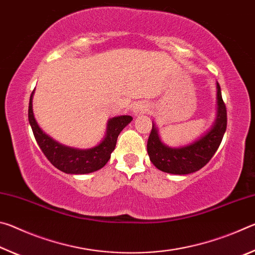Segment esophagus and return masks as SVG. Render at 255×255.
<instances>
[{
    "mask_svg": "<svg viewBox=\"0 0 255 255\" xmlns=\"http://www.w3.org/2000/svg\"><path fill=\"white\" fill-rule=\"evenodd\" d=\"M143 108H145V107H144V106H139V107H137L136 109H135V111H136V112H138V111H139V109H141V110H145V109H143Z\"/></svg>",
    "mask_w": 255,
    "mask_h": 255,
    "instance_id": "34e87169",
    "label": "esophagus"
}]
</instances>
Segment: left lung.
I'll return each mask as SVG.
<instances>
[{
	"label": "left lung",
	"mask_w": 255,
	"mask_h": 255,
	"mask_svg": "<svg viewBox=\"0 0 255 255\" xmlns=\"http://www.w3.org/2000/svg\"><path fill=\"white\" fill-rule=\"evenodd\" d=\"M217 117L208 132L193 143L182 147L172 148L159 139L157 128L152 126L147 153L149 159L158 170L171 174H190L204 167L214 156L222 143L227 127V111L223 101L221 86L217 83Z\"/></svg>",
	"instance_id": "obj_1"
}]
</instances>
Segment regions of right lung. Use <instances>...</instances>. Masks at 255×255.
I'll return each mask as SVG.
<instances>
[{
    "label": "right lung",
    "instance_id": "obj_1",
    "mask_svg": "<svg viewBox=\"0 0 255 255\" xmlns=\"http://www.w3.org/2000/svg\"><path fill=\"white\" fill-rule=\"evenodd\" d=\"M32 96H30L28 118L37 144L42 153L55 167L68 174H88L100 170L110 159L112 150L117 144L120 131L131 122L130 116H118L108 122L107 135L100 144L89 149L68 147L54 140L41 130L34 119L32 111Z\"/></svg>",
    "mask_w": 255,
    "mask_h": 255
}]
</instances>
